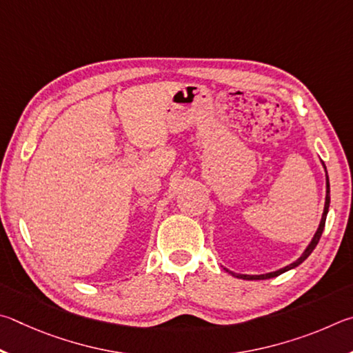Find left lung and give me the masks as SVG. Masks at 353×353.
Returning <instances> with one entry per match:
<instances>
[{
  "mask_svg": "<svg viewBox=\"0 0 353 353\" xmlns=\"http://www.w3.org/2000/svg\"><path fill=\"white\" fill-rule=\"evenodd\" d=\"M321 163H323V161H321ZM323 167H324V172H325V203H324V211H323V217H321L318 230H316V232H314V236L312 237L310 243L307 245V248L304 250V252H302V254H301L298 259H296L294 262L287 265V267L279 268V270H276V271H270V273H263V274H237V273H234V271L226 270L228 273H230V274L234 276V277H237V279H246V281H263V279H271V277H276V276H279V274H282V273H285V271H290V270L296 268V267H298V265H301L302 262L305 261V259H307L308 256L312 254V251H313L314 248H316V245H318V242H319L321 236H323L324 225H325V219H327V214H329V206H330V183H329V175H327V169H325V164H324V163H323Z\"/></svg>",
  "mask_w": 353,
  "mask_h": 353,
  "instance_id": "obj_1",
  "label": "left lung"
}]
</instances>
